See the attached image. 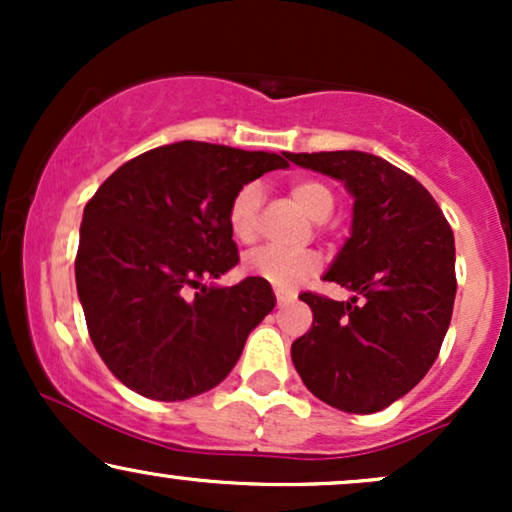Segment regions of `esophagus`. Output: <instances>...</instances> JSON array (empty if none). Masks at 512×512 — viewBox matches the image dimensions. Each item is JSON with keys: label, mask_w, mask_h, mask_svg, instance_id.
I'll use <instances>...</instances> for the list:
<instances>
[{"label": "esophagus", "mask_w": 512, "mask_h": 512, "mask_svg": "<svg viewBox=\"0 0 512 512\" xmlns=\"http://www.w3.org/2000/svg\"><path fill=\"white\" fill-rule=\"evenodd\" d=\"M293 301L291 293H284V291H276V303L279 305H289Z\"/></svg>", "instance_id": "1"}]
</instances>
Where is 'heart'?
Listing matches in <instances>:
<instances>
[{
	"instance_id": "obj_1",
	"label": "heart",
	"mask_w": 512,
	"mask_h": 512,
	"mask_svg": "<svg viewBox=\"0 0 512 512\" xmlns=\"http://www.w3.org/2000/svg\"><path fill=\"white\" fill-rule=\"evenodd\" d=\"M291 197L313 221L330 219L334 211V195L327 185L317 180H298L291 185ZM262 192L257 185H243L228 204V226L238 240H250L257 228V209ZM317 269V257L310 252H286L279 248H260L245 257V272L272 284L274 289H293L305 276Z\"/></svg>"
}]
</instances>
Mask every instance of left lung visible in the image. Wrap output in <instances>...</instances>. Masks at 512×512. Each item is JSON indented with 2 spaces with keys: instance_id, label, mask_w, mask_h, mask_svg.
I'll return each instance as SVG.
<instances>
[{
  "instance_id": "8db88e82",
  "label": "left lung",
  "mask_w": 512,
  "mask_h": 512,
  "mask_svg": "<svg viewBox=\"0 0 512 512\" xmlns=\"http://www.w3.org/2000/svg\"><path fill=\"white\" fill-rule=\"evenodd\" d=\"M301 168L342 180L354 197L351 236L322 276L351 301L301 293L313 327L291 344L317 399L373 414L404 397L433 366L455 305V236L431 192L366 151L289 154Z\"/></svg>"
}]
</instances>
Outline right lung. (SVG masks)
<instances>
[{
  "label": "right lung",
  "instance_id": "1",
  "mask_svg": "<svg viewBox=\"0 0 512 512\" xmlns=\"http://www.w3.org/2000/svg\"><path fill=\"white\" fill-rule=\"evenodd\" d=\"M289 154L178 142L132 158L86 204L76 291L110 373L158 402L211 390L276 298L260 276L204 284L238 264L228 204ZM196 296H191V289Z\"/></svg>",
  "mask_w": 512,
  "mask_h": 512
}]
</instances>
